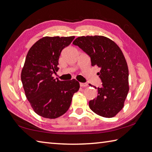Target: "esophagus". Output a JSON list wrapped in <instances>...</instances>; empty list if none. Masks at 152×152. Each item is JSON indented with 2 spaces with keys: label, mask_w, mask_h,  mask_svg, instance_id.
I'll return each instance as SVG.
<instances>
[{
  "label": "esophagus",
  "mask_w": 152,
  "mask_h": 152,
  "mask_svg": "<svg viewBox=\"0 0 152 152\" xmlns=\"http://www.w3.org/2000/svg\"><path fill=\"white\" fill-rule=\"evenodd\" d=\"M80 86L82 87H86L88 86V84L87 83H80Z\"/></svg>",
  "instance_id": "obj_1"
}]
</instances>
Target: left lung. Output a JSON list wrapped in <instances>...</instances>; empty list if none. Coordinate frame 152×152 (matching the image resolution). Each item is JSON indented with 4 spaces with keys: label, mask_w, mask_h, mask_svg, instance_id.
Returning <instances> with one entry per match:
<instances>
[{
    "label": "left lung",
    "mask_w": 152,
    "mask_h": 152,
    "mask_svg": "<svg viewBox=\"0 0 152 152\" xmlns=\"http://www.w3.org/2000/svg\"><path fill=\"white\" fill-rule=\"evenodd\" d=\"M73 44L79 46L91 58L92 66L101 68L97 73L102 83L96 98L89 101L94 113L105 118L116 116L123 107L129 91L128 68L118 45L102 36H81Z\"/></svg>",
    "instance_id": "8db88e82"
}]
</instances>
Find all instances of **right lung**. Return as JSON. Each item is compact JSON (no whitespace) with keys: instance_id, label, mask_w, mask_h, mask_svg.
Wrapping results in <instances>:
<instances>
[{"instance_id":"1","label":"right lung","mask_w":152,"mask_h":152,"mask_svg":"<svg viewBox=\"0 0 152 152\" xmlns=\"http://www.w3.org/2000/svg\"><path fill=\"white\" fill-rule=\"evenodd\" d=\"M75 36L44 37L28 51L21 73L26 96L36 114L46 118H56L69 108L73 94L79 91L75 79L61 81L52 77L58 71L61 51Z\"/></svg>"}]
</instances>
